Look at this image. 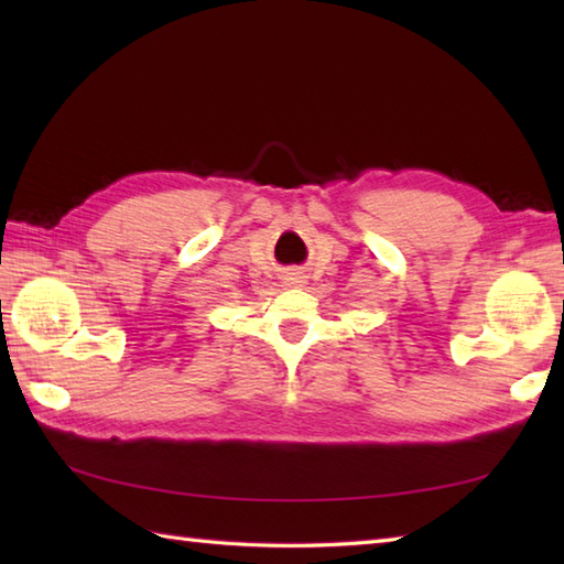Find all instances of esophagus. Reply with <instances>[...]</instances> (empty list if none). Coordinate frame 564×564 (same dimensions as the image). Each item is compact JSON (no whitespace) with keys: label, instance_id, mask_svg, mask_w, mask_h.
Instances as JSON below:
<instances>
[{"label":"esophagus","instance_id":"obj_1","mask_svg":"<svg viewBox=\"0 0 564 564\" xmlns=\"http://www.w3.org/2000/svg\"><path fill=\"white\" fill-rule=\"evenodd\" d=\"M291 281H293V283H301V281H297V279H291Z\"/></svg>","mask_w":564,"mask_h":564}]
</instances>
